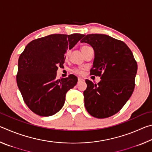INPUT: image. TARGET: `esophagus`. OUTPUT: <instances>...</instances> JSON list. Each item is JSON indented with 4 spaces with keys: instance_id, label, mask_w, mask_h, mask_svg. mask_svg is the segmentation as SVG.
I'll return each mask as SVG.
<instances>
[{
    "instance_id": "obj_1",
    "label": "esophagus",
    "mask_w": 152,
    "mask_h": 152,
    "mask_svg": "<svg viewBox=\"0 0 152 152\" xmlns=\"http://www.w3.org/2000/svg\"><path fill=\"white\" fill-rule=\"evenodd\" d=\"M78 82H82V81H84V79L82 78H78Z\"/></svg>"
}]
</instances>
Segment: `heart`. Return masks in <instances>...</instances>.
Segmentation results:
<instances>
[{"label": "heart", "instance_id": "heart-1", "mask_svg": "<svg viewBox=\"0 0 152 152\" xmlns=\"http://www.w3.org/2000/svg\"><path fill=\"white\" fill-rule=\"evenodd\" d=\"M88 48H90L89 46L83 45V46H82V47L81 48V50H82V52H83V51H85V50H86V49ZM68 51H67V52H66L65 58H68ZM72 72H73V73L76 74H82V73H83V69H82V68H76L73 69Z\"/></svg>", "mask_w": 152, "mask_h": 152}]
</instances>
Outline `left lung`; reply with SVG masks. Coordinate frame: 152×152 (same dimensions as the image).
Here are the masks:
<instances>
[{"mask_svg":"<svg viewBox=\"0 0 152 152\" xmlns=\"http://www.w3.org/2000/svg\"><path fill=\"white\" fill-rule=\"evenodd\" d=\"M80 42L94 49L91 74L101 79L98 84L86 80L84 106L90 115L98 119L113 116L122 109L134 91L137 61L124 42L109 35L88 34Z\"/></svg>","mask_w":152,"mask_h":152,"instance_id":"1","label":"left lung"}]
</instances>
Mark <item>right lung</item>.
<instances>
[{"label": "right lung", "instance_id": "obj_1", "mask_svg": "<svg viewBox=\"0 0 152 152\" xmlns=\"http://www.w3.org/2000/svg\"><path fill=\"white\" fill-rule=\"evenodd\" d=\"M84 35L52 34L28 43L18 61L17 83L23 101L35 114L48 117L64 106L66 92L74 88L78 78L73 74L57 79L65 53Z\"/></svg>", "mask_w": 152, "mask_h": 152}]
</instances>
